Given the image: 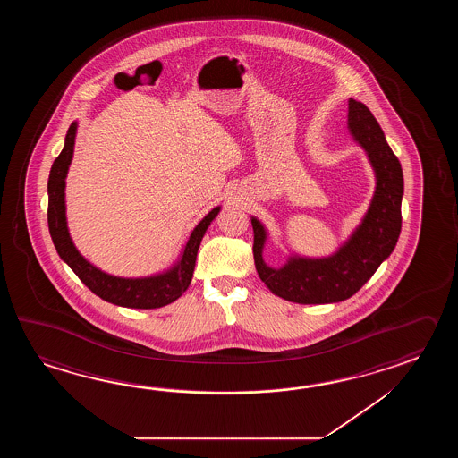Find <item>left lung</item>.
I'll return each instance as SVG.
<instances>
[{"label":"left lung","mask_w":458,"mask_h":458,"mask_svg":"<svg viewBox=\"0 0 458 458\" xmlns=\"http://www.w3.org/2000/svg\"><path fill=\"white\" fill-rule=\"evenodd\" d=\"M347 127L369 157L377 183L360 225L335 252L316 259L292 253L284 265L273 268L263 260L268 231L252 216L255 268L268 290L286 301L327 304L349 300L370 280L398 242L404 193L398 157L370 109L353 98L349 99Z\"/></svg>","instance_id":"obj_1"}]
</instances>
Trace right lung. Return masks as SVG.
Wrapping results in <instances>:
<instances>
[{"label": "right lung", "instance_id": "add662e5", "mask_svg": "<svg viewBox=\"0 0 458 458\" xmlns=\"http://www.w3.org/2000/svg\"><path fill=\"white\" fill-rule=\"evenodd\" d=\"M77 129L78 123L73 121L65 136V146L50 168L49 183H47L49 233L60 259L69 265L78 278L85 283L91 292L101 300L113 302L116 306L134 308V310H156L175 301L188 290L191 283L199 243L203 241L209 225L215 221L216 216L219 215L221 206H216L215 209H211L198 223L183 245L178 260L164 272L140 276V278H123V276L103 272L101 268L88 262L87 259L78 252L75 243L70 237L69 225H67L65 178L73 158Z\"/></svg>", "mask_w": 458, "mask_h": 458}]
</instances>
